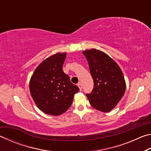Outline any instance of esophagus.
Instances as JSON below:
<instances>
[{
    "instance_id": "esophagus-1",
    "label": "esophagus",
    "mask_w": 151,
    "mask_h": 151,
    "mask_svg": "<svg viewBox=\"0 0 151 151\" xmlns=\"http://www.w3.org/2000/svg\"><path fill=\"white\" fill-rule=\"evenodd\" d=\"M78 86L79 89H80V91H82V88H83V86H82L81 83H79L78 84Z\"/></svg>"
}]
</instances>
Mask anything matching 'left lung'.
Returning <instances> with one entry per match:
<instances>
[{"label":"left lung","instance_id":"left-lung-1","mask_svg":"<svg viewBox=\"0 0 151 151\" xmlns=\"http://www.w3.org/2000/svg\"><path fill=\"white\" fill-rule=\"evenodd\" d=\"M83 53L87 59L94 81L93 90L86 97L93 108L101 112H110L125 93L123 73L118 64L103 51L92 48Z\"/></svg>","mask_w":151,"mask_h":151}]
</instances>
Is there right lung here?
Here are the masks:
<instances>
[{
  "mask_svg": "<svg viewBox=\"0 0 151 151\" xmlns=\"http://www.w3.org/2000/svg\"><path fill=\"white\" fill-rule=\"evenodd\" d=\"M66 57V52H57L46 58L37 66L30 80V93L36 105L50 115L58 116L65 112L72 104L74 94L79 91L63 70Z\"/></svg>",
  "mask_w": 151,
  "mask_h": 151,
  "instance_id": "1",
  "label": "right lung"
}]
</instances>
